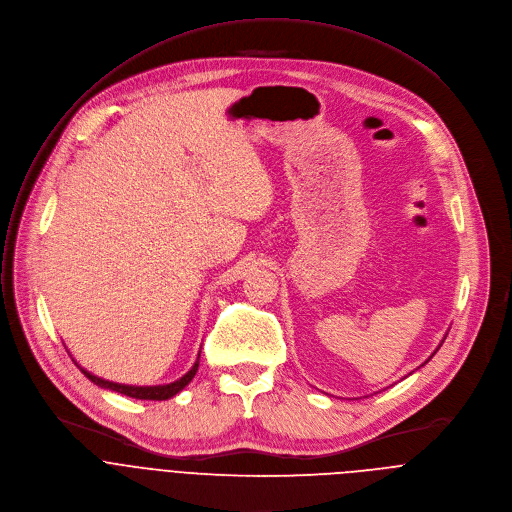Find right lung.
Here are the masks:
<instances>
[{"label":"right lung","instance_id":"obj_1","mask_svg":"<svg viewBox=\"0 0 512 512\" xmlns=\"http://www.w3.org/2000/svg\"><path fill=\"white\" fill-rule=\"evenodd\" d=\"M79 368H81V366H79ZM197 368H199V360L195 362V366H193L183 378H179L177 382L164 384V386H126V384H116V382H109V380L97 378V376L89 374V372L83 370V368H81V372H83L91 382H95L97 386L109 388V390H116V392H120V394L132 396V399H142V401H166V399H170V396H175L177 392H181V390L193 380V376L197 374Z\"/></svg>","mask_w":512,"mask_h":512}]
</instances>
